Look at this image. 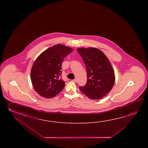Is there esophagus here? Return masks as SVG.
Wrapping results in <instances>:
<instances>
[{
  "label": "esophagus",
  "instance_id": "esophagus-1",
  "mask_svg": "<svg viewBox=\"0 0 148 148\" xmlns=\"http://www.w3.org/2000/svg\"><path fill=\"white\" fill-rule=\"evenodd\" d=\"M72 81H73V82H77V80L76 79H73Z\"/></svg>",
  "mask_w": 148,
  "mask_h": 148
}]
</instances>
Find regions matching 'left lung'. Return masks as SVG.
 Returning a JSON list of instances; mask_svg holds the SVG:
<instances>
[{
  "label": "left lung",
  "instance_id": "obj_1",
  "mask_svg": "<svg viewBox=\"0 0 148 148\" xmlns=\"http://www.w3.org/2000/svg\"><path fill=\"white\" fill-rule=\"evenodd\" d=\"M87 69V82L79 87L82 92L92 99H100L113 87L115 76L114 70L106 55L95 47L78 48Z\"/></svg>",
  "mask_w": 148,
  "mask_h": 148
}]
</instances>
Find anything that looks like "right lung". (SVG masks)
<instances>
[{"mask_svg":"<svg viewBox=\"0 0 148 148\" xmlns=\"http://www.w3.org/2000/svg\"><path fill=\"white\" fill-rule=\"evenodd\" d=\"M73 51L71 47L58 44L43 51L32 67L31 78L35 90L43 97L51 98L65 86L61 75L63 59Z\"/></svg>","mask_w":148,"mask_h":148,"instance_id":"right-lung-1","label":"right lung"}]
</instances>
